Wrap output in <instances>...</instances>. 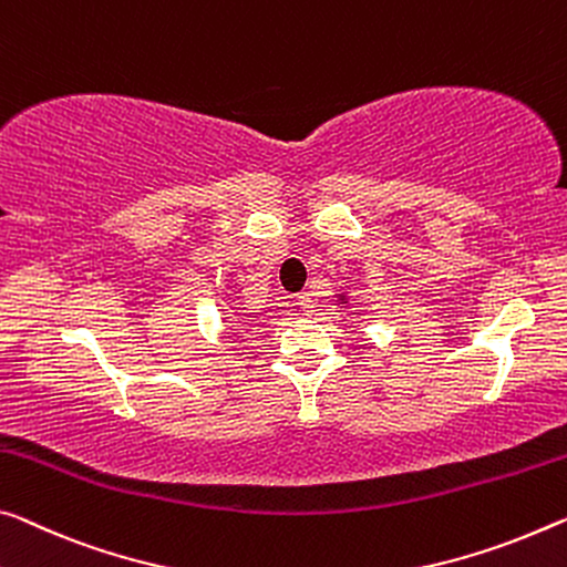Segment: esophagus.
<instances>
[{
	"instance_id": "esophagus-1",
	"label": "esophagus",
	"mask_w": 567,
	"mask_h": 567,
	"mask_svg": "<svg viewBox=\"0 0 567 567\" xmlns=\"http://www.w3.org/2000/svg\"><path fill=\"white\" fill-rule=\"evenodd\" d=\"M296 307H299V311L303 313V317H309L311 309H313L311 296H309V293H299V296H296Z\"/></svg>"
}]
</instances>
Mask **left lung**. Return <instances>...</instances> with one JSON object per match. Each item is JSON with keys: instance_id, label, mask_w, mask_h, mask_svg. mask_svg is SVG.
<instances>
[{"instance_id": "8db88e82", "label": "left lung", "mask_w": 567, "mask_h": 567, "mask_svg": "<svg viewBox=\"0 0 567 567\" xmlns=\"http://www.w3.org/2000/svg\"><path fill=\"white\" fill-rule=\"evenodd\" d=\"M334 301H337L342 309H350V291H347V286H342V289H339V291L334 293Z\"/></svg>"}]
</instances>
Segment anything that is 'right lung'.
Wrapping results in <instances>:
<instances>
[{
  "label": "right lung",
  "instance_id": "add662e5",
  "mask_svg": "<svg viewBox=\"0 0 567 567\" xmlns=\"http://www.w3.org/2000/svg\"><path fill=\"white\" fill-rule=\"evenodd\" d=\"M258 321H260L258 313H243V327H254Z\"/></svg>",
  "mask_w": 567,
  "mask_h": 567
}]
</instances>
